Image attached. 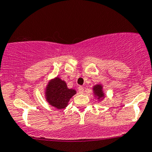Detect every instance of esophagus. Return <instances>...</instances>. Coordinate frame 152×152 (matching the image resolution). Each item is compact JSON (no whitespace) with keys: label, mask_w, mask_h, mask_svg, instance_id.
I'll return each instance as SVG.
<instances>
[{"label":"esophagus","mask_w":152,"mask_h":152,"mask_svg":"<svg viewBox=\"0 0 152 152\" xmlns=\"http://www.w3.org/2000/svg\"><path fill=\"white\" fill-rule=\"evenodd\" d=\"M78 92H79L80 94H83L84 92V87L82 86H80L78 87Z\"/></svg>","instance_id":"esophagus-1"}]
</instances>
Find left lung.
<instances>
[{"label":"left lung","mask_w":152,"mask_h":152,"mask_svg":"<svg viewBox=\"0 0 152 152\" xmlns=\"http://www.w3.org/2000/svg\"><path fill=\"white\" fill-rule=\"evenodd\" d=\"M93 90L94 91V94L96 96H97V99H101V98L104 97V93L102 92V86L100 85H95L94 87Z\"/></svg>","instance_id":"8db88e82"}]
</instances>
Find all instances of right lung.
<instances>
[{"mask_svg": "<svg viewBox=\"0 0 152 152\" xmlns=\"http://www.w3.org/2000/svg\"><path fill=\"white\" fill-rule=\"evenodd\" d=\"M45 93L50 104L61 110L67 107L69 99L76 94V91L67 88L65 81L56 77L48 84Z\"/></svg>", "mask_w": 152, "mask_h": 152, "instance_id": "right-lung-1", "label": "right lung"}]
</instances>
